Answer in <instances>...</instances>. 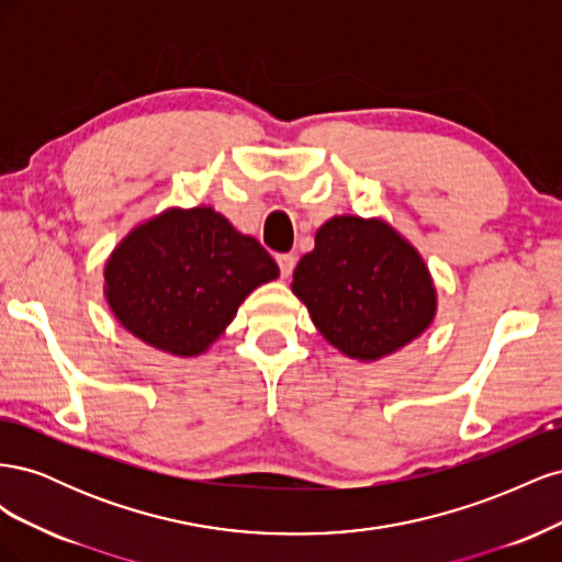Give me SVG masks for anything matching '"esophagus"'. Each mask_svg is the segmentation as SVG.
Instances as JSON below:
<instances>
[{"instance_id": "1", "label": "esophagus", "mask_w": 562, "mask_h": 562, "mask_svg": "<svg viewBox=\"0 0 562 562\" xmlns=\"http://www.w3.org/2000/svg\"><path fill=\"white\" fill-rule=\"evenodd\" d=\"M277 262H279V269H281V277L283 279H288L293 274V269H295V255H291V252H279L277 255Z\"/></svg>"}]
</instances>
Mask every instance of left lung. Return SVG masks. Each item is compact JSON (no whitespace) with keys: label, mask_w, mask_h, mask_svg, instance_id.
I'll use <instances>...</instances> for the list:
<instances>
[{"label":"left lung","mask_w":562,"mask_h":562,"mask_svg":"<svg viewBox=\"0 0 562 562\" xmlns=\"http://www.w3.org/2000/svg\"><path fill=\"white\" fill-rule=\"evenodd\" d=\"M293 293L321 335L359 361L413 342L436 314V288L417 250L382 220L342 215L316 232Z\"/></svg>","instance_id":"8db88e82"}]
</instances>
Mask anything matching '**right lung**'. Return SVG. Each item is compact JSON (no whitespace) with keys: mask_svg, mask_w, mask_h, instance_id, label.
I'll return each instance as SVG.
<instances>
[{"mask_svg":"<svg viewBox=\"0 0 562 562\" xmlns=\"http://www.w3.org/2000/svg\"><path fill=\"white\" fill-rule=\"evenodd\" d=\"M274 258L213 209H171L133 229L105 265V295L143 342L196 356L220 337L255 288L277 279Z\"/></svg>","mask_w":562,"mask_h":562,"instance_id":"add662e5","label":"right lung"}]
</instances>
